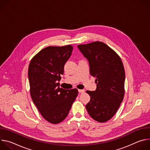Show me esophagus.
Masks as SVG:
<instances>
[{"label":"esophagus","instance_id":"1","mask_svg":"<svg viewBox=\"0 0 150 150\" xmlns=\"http://www.w3.org/2000/svg\"><path fill=\"white\" fill-rule=\"evenodd\" d=\"M78 92L79 93H83L85 92V90H78Z\"/></svg>","mask_w":150,"mask_h":150}]
</instances>
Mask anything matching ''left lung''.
Segmentation results:
<instances>
[{"instance_id":"1","label":"left lung","mask_w":150,"mask_h":150,"mask_svg":"<svg viewBox=\"0 0 150 150\" xmlns=\"http://www.w3.org/2000/svg\"><path fill=\"white\" fill-rule=\"evenodd\" d=\"M89 62L90 74L96 78L97 88L87 91L91 98L86 105L90 116L105 122L116 113L123 99L125 74L119 56L103 42L78 46Z\"/></svg>"}]
</instances>
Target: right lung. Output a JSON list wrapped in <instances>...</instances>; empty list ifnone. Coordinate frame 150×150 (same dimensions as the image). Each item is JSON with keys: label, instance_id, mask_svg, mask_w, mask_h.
Wrapping results in <instances>:
<instances>
[{"label": "right lung", "instance_id": "obj_1", "mask_svg": "<svg viewBox=\"0 0 150 150\" xmlns=\"http://www.w3.org/2000/svg\"><path fill=\"white\" fill-rule=\"evenodd\" d=\"M72 50L71 45L47 47L35 55L29 65L31 98L42 116L53 124L67 117L78 96L77 89H63L58 82Z\"/></svg>", "mask_w": 150, "mask_h": 150}]
</instances>
